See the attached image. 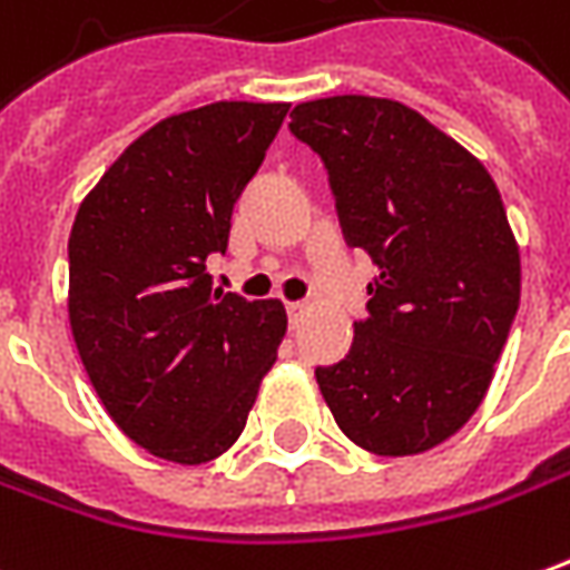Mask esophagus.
<instances>
[{
    "mask_svg": "<svg viewBox=\"0 0 570 570\" xmlns=\"http://www.w3.org/2000/svg\"><path fill=\"white\" fill-rule=\"evenodd\" d=\"M286 314H289V326H298L302 314H305V305H302V302H289V305H286Z\"/></svg>",
    "mask_w": 570,
    "mask_h": 570,
    "instance_id": "esophagus-1",
    "label": "esophagus"
}]
</instances>
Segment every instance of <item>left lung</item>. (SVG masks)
Instances as JSON below:
<instances>
[{"mask_svg": "<svg viewBox=\"0 0 570 570\" xmlns=\"http://www.w3.org/2000/svg\"><path fill=\"white\" fill-rule=\"evenodd\" d=\"M289 132L321 157L345 244L380 274L348 354L317 367L357 448L407 456L479 410L519 312V246L488 169L416 110L367 95L305 101Z\"/></svg>", "mask_w": 570, "mask_h": 570, "instance_id": "obj_1", "label": "left lung"}]
</instances>
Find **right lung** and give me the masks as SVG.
<instances>
[{
  "label": "right lung",
  "mask_w": 570,
  "mask_h": 570,
  "mask_svg": "<svg viewBox=\"0 0 570 570\" xmlns=\"http://www.w3.org/2000/svg\"><path fill=\"white\" fill-rule=\"evenodd\" d=\"M289 105L216 101L147 129L82 200L70 230V326L110 420L173 463L240 438L284 342L281 302L213 289L234 203Z\"/></svg>",
  "instance_id": "add662e5"
}]
</instances>
